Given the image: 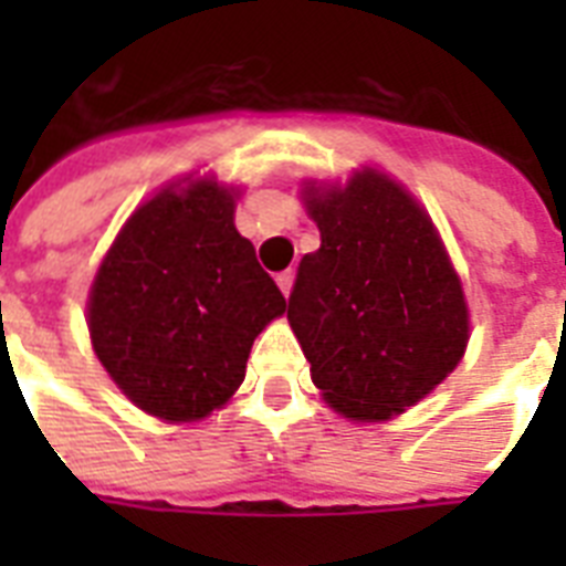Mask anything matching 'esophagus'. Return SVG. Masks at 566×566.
I'll return each instance as SVG.
<instances>
[{
	"label": "esophagus",
	"instance_id": "1",
	"mask_svg": "<svg viewBox=\"0 0 566 566\" xmlns=\"http://www.w3.org/2000/svg\"><path fill=\"white\" fill-rule=\"evenodd\" d=\"M275 284H279L284 296H287V293H291V284H293V273H291V270H284V273L275 275Z\"/></svg>",
	"mask_w": 566,
	"mask_h": 566
}]
</instances>
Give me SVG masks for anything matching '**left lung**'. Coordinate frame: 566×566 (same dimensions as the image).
<instances>
[{
  "label": "left lung",
  "instance_id": "obj_1",
  "mask_svg": "<svg viewBox=\"0 0 566 566\" xmlns=\"http://www.w3.org/2000/svg\"><path fill=\"white\" fill-rule=\"evenodd\" d=\"M319 249L300 261L287 319L332 408L387 420L455 370L467 305L438 231L385 176L308 190Z\"/></svg>",
  "mask_w": 566,
  "mask_h": 566
}]
</instances>
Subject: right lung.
<instances>
[{
    "instance_id": "1",
    "label": "right lung",
    "mask_w": 566,
    "mask_h": 566,
    "mask_svg": "<svg viewBox=\"0 0 566 566\" xmlns=\"http://www.w3.org/2000/svg\"><path fill=\"white\" fill-rule=\"evenodd\" d=\"M284 296L234 229L217 181L140 205L93 279L87 326L102 367L146 413L202 420L247 376Z\"/></svg>"
}]
</instances>
